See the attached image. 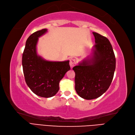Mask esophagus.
I'll use <instances>...</instances> for the list:
<instances>
[{"label": "esophagus", "mask_w": 135, "mask_h": 135, "mask_svg": "<svg viewBox=\"0 0 135 135\" xmlns=\"http://www.w3.org/2000/svg\"><path fill=\"white\" fill-rule=\"evenodd\" d=\"M76 65V61H75V60L72 59L70 60V66L71 68H73L74 66H75Z\"/></svg>", "instance_id": "obj_1"}]
</instances>
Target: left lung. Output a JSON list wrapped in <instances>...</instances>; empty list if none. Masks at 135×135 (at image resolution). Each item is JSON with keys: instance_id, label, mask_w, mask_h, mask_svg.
<instances>
[{"instance_id": "obj_1", "label": "left lung", "mask_w": 135, "mask_h": 135, "mask_svg": "<svg viewBox=\"0 0 135 135\" xmlns=\"http://www.w3.org/2000/svg\"><path fill=\"white\" fill-rule=\"evenodd\" d=\"M93 34L95 45L91 57L88 56L73 68L75 73V90L87 100L97 98L107 90L115 69V57L109 41L96 32Z\"/></svg>"}]
</instances>
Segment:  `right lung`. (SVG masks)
Segmentation results:
<instances>
[{
	"instance_id": "right-lung-1",
	"label": "right lung",
	"mask_w": 135,
	"mask_h": 135,
	"mask_svg": "<svg viewBox=\"0 0 135 135\" xmlns=\"http://www.w3.org/2000/svg\"><path fill=\"white\" fill-rule=\"evenodd\" d=\"M47 31V29H42L32 33L27 40L22 55L23 70L26 84L35 94L44 98L51 97L57 93L60 81L70 70L69 60L47 61L37 54L38 37Z\"/></svg>"
}]
</instances>
